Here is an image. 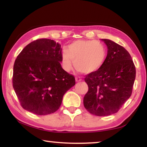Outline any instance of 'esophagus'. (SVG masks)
Returning <instances> with one entry per match:
<instances>
[{"label": "esophagus", "instance_id": "obj_1", "mask_svg": "<svg viewBox=\"0 0 147 147\" xmlns=\"http://www.w3.org/2000/svg\"><path fill=\"white\" fill-rule=\"evenodd\" d=\"M82 79L80 77H76V82H81Z\"/></svg>", "mask_w": 147, "mask_h": 147}]
</instances>
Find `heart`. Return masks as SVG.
Masks as SVG:
<instances>
[{
	"label": "heart",
	"mask_w": 147,
	"mask_h": 147,
	"mask_svg": "<svg viewBox=\"0 0 147 147\" xmlns=\"http://www.w3.org/2000/svg\"><path fill=\"white\" fill-rule=\"evenodd\" d=\"M107 52L102 43L92 40H78L61 52V62L65 70L74 63L78 71L91 74L100 70L105 63Z\"/></svg>",
	"instance_id": "obj_1"
}]
</instances>
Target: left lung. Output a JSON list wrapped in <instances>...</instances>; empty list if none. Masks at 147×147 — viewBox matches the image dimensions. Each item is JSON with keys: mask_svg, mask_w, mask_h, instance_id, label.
<instances>
[{"mask_svg": "<svg viewBox=\"0 0 147 147\" xmlns=\"http://www.w3.org/2000/svg\"><path fill=\"white\" fill-rule=\"evenodd\" d=\"M102 40L108 47L105 63L84 79L88 86L84 98V107L98 116L118 112L131 96L136 77L135 65L130 53L111 40Z\"/></svg>", "mask_w": 147, "mask_h": 147, "instance_id": "8db88e82", "label": "left lung"}]
</instances>
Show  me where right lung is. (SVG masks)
Returning <instances> with one entry per match:
<instances>
[{"label":"right lung","instance_id":"right-lung-1","mask_svg":"<svg viewBox=\"0 0 147 147\" xmlns=\"http://www.w3.org/2000/svg\"><path fill=\"white\" fill-rule=\"evenodd\" d=\"M61 45L39 39L26 46L15 59L13 86L22 108L37 115L57 111L63 96L76 84L61 67Z\"/></svg>","mask_w":147,"mask_h":147}]
</instances>
